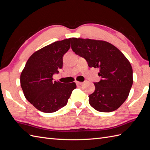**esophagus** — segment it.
Instances as JSON below:
<instances>
[{"label":"esophagus","mask_w":150,"mask_h":150,"mask_svg":"<svg viewBox=\"0 0 150 150\" xmlns=\"http://www.w3.org/2000/svg\"><path fill=\"white\" fill-rule=\"evenodd\" d=\"M76 85H77V86H82V84L83 83V82H76Z\"/></svg>","instance_id":"esophagus-1"}]
</instances>
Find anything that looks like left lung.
<instances>
[{"label": "left lung", "instance_id": "left-lung-1", "mask_svg": "<svg viewBox=\"0 0 150 150\" xmlns=\"http://www.w3.org/2000/svg\"><path fill=\"white\" fill-rule=\"evenodd\" d=\"M71 49L85 58L89 67L99 69V82L89 96L90 105L98 112L116 110L128 98L133 83L132 68L120 50L108 42L71 38Z\"/></svg>", "mask_w": 150, "mask_h": 150}]
</instances>
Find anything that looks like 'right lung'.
<instances>
[{"label": "right lung", "mask_w": 150, "mask_h": 150, "mask_svg": "<svg viewBox=\"0 0 150 150\" xmlns=\"http://www.w3.org/2000/svg\"><path fill=\"white\" fill-rule=\"evenodd\" d=\"M71 38L56 41L35 51L29 57L20 76L26 99L38 110L55 112L67 104L75 82L54 81L52 75L63 67V57L70 47Z\"/></svg>", "instance_id": "1"}]
</instances>
